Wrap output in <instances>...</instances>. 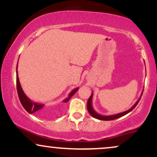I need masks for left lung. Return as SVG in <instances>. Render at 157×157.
Instances as JSON below:
<instances>
[{
	"label": "left lung",
	"mask_w": 157,
	"mask_h": 157,
	"mask_svg": "<svg viewBox=\"0 0 157 157\" xmlns=\"http://www.w3.org/2000/svg\"><path fill=\"white\" fill-rule=\"evenodd\" d=\"M142 93H143V91H142V92L141 94V96H140V98H139V100H137V101L136 102V103H135L134 105H133L130 109L128 110V111H124V112H122V113H117V114L109 115V116H105V115H101V114H100V113H98L96 111H95L94 109H93V106H92L93 92H92V94H91V96H90L89 100H88V102H87V109H88V111H89L90 114H91V116L93 117H94V118H96V119H98V120H106V121H107V120H115V119L120 118V117H121L124 116V115H125V114H127V113H128L129 112H131V111H132V110L134 109L135 107H136V105H137V104H138L139 101H140V99H141Z\"/></svg>",
	"instance_id": "8db88e82"
}]
</instances>
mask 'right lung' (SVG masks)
Here are the masks:
<instances>
[{"label":"right lung","mask_w":157,"mask_h":157,"mask_svg":"<svg viewBox=\"0 0 157 157\" xmlns=\"http://www.w3.org/2000/svg\"><path fill=\"white\" fill-rule=\"evenodd\" d=\"M18 63V62H17ZM16 84H17V94H18V97L21 101V104H22L23 107L26 109V111H28L29 113H36V114H43L44 113V104L37 103V102H33L32 100H30L28 97L23 92L22 88H21V83H20L19 78H18V74H17V70L16 71ZM79 89V88H76V89H73L69 94L68 97L66 99L63 100V102H67L68 100H70L71 97L76 93V91Z\"/></svg>","instance_id":"1"}]
</instances>
